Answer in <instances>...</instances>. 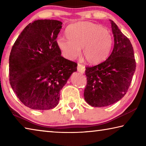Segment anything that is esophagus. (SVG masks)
Listing matches in <instances>:
<instances>
[{"label": "esophagus", "instance_id": "1", "mask_svg": "<svg viewBox=\"0 0 146 146\" xmlns=\"http://www.w3.org/2000/svg\"><path fill=\"white\" fill-rule=\"evenodd\" d=\"M77 70L78 72H80L81 73H84L85 72V67L82 64H78V66H77Z\"/></svg>", "mask_w": 146, "mask_h": 146}]
</instances>
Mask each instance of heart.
I'll return each instance as SVG.
<instances>
[{
	"label": "heart",
	"instance_id": "obj_1",
	"mask_svg": "<svg viewBox=\"0 0 146 146\" xmlns=\"http://www.w3.org/2000/svg\"><path fill=\"white\" fill-rule=\"evenodd\" d=\"M67 39L58 38L56 44L64 57L73 60L82 55L89 64H97L104 61L111 51L113 37L102 26L79 22L69 26L66 30Z\"/></svg>",
	"mask_w": 146,
	"mask_h": 146
}]
</instances>
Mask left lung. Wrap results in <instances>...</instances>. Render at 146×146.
<instances>
[{"label": "left lung", "mask_w": 146, "mask_h": 146, "mask_svg": "<svg viewBox=\"0 0 146 146\" xmlns=\"http://www.w3.org/2000/svg\"><path fill=\"white\" fill-rule=\"evenodd\" d=\"M114 48L110 56L98 65L86 67L84 97L93 107H104L118 102L129 89L136 70L134 51L126 36L111 20Z\"/></svg>", "instance_id": "1"}]
</instances>
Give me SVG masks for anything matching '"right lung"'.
<instances>
[{
    "instance_id": "add662e5",
    "label": "right lung",
    "mask_w": 146,
    "mask_h": 146,
    "mask_svg": "<svg viewBox=\"0 0 146 146\" xmlns=\"http://www.w3.org/2000/svg\"><path fill=\"white\" fill-rule=\"evenodd\" d=\"M62 24L56 20L35 21L12 47L9 83L19 99L33 110L55 108L62 88L77 70V64L62 56L56 44Z\"/></svg>"
}]
</instances>
